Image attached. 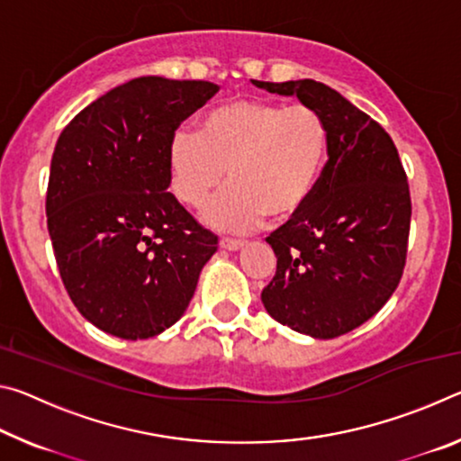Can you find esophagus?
Here are the masks:
<instances>
[{"label": "esophagus", "instance_id": "esophagus-1", "mask_svg": "<svg viewBox=\"0 0 461 461\" xmlns=\"http://www.w3.org/2000/svg\"><path fill=\"white\" fill-rule=\"evenodd\" d=\"M220 246H221L223 249H228V252H238L240 248H244V241H240V240H230V238H223V240L220 241Z\"/></svg>", "mask_w": 461, "mask_h": 461}]
</instances>
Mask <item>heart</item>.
<instances>
[{"label": "heart", "mask_w": 461, "mask_h": 461, "mask_svg": "<svg viewBox=\"0 0 461 461\" xmlns=\"http://www.w3.org/2000/svg\"><path fill=\"white\" fill-rule=\"evenodd\" d=\"M327 126L309 105L268 99H233L199 118L197 134L176 131L168 146L173 191L199 207L223 183L231 185L203 209L207 225L248 231L286 223L299 215L321 178L327 160Z\"/></svg>", "instance_id": "obj_1"}]
</instances>
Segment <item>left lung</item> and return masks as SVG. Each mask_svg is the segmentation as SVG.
I'll return each mask as SVG.
<instances>
[{"mask_svg": "<svg viewBox=\"0 0 461 461\" xmlns=\"http://www.w3.org/2000/svg\"><path fill=\"white\" fill-rule=\"evenodd\" d=\"M252 83L317 109L330 136L313 197L267 238L276 275L262 291L264 309L309 338H338L376 315L399 286L411 228L407 175L384 128L335 89L313 79Z\"/></svg>", "mask_w": 461, "mask_h": 461, "instance_id": "obj_1", "label": "left lung"}]
</instances>
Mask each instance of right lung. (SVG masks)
Returning <instances> with one entry per match:
<instances>
[{"mask_svg": "<svg viewBox=\"0 0 461 461\" xmlns=\"http://www.w3.org/2000/svg\"><path fill=\"white\" fill-rule=\"evenodd\" d=\"M217 91L138 77L59 136L46 193L54 258L75 307L101 331L148 339L168 330L217 252V236L168 193L175 130Z\"/></svg>", "mask_w": 461, "mask_h": 461, "instance_id": "1", "label": "right lung"}]
</instances>
